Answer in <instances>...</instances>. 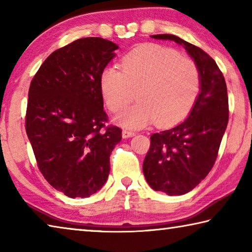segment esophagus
I'll return each instance as SVG.
<instances>
[{
  "instance_id": "1",
  "label": "esophagus",
  "mask_w": 252,
  "mask_h": 252,
  "mask_svg": "<svg viewBox=\"0 0 252 252\" xmlns=\"http://www.w3.org/2000/svg\"><path fill=\"white\" fill-rule=\"evenodd\" d=\"M135 133L134 132H132V131H130V130H123L122 131V138L123 139H127V138H132V136H133Z\"/></svg>"
}]
</instances>
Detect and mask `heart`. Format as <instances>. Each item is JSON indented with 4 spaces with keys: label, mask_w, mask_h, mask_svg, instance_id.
I'll list each match as a JSON object with an SVG mask.
<instances>
[{
    "label": "heart",
    "mask_w": 252,
    "mask_h": 252,
    "mask_svg": "<svg viewBox=\"0 0 252 252\" xmlns=\"http://www.w3.org/2000/svg\"><path fill=\"white\" fill-rule=\"evenodd\" d=\"M121 69L105 66L100 90L110 111L119 112L135 97L139 102L113 118L127 129H141L155 122L170 126L192 109L200 92V73L192 60L157 44L135 48L123 58Z\"/></svg>",
    "instance_id": "heart-1"
}]
</instances>
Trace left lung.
Here are the masks:
<instances>
[{"label": "left lung", "instance_id": "8db88e82", "mask_svg": "<svg viewBox=\"0 0 252 252\" xmlns=\"http://www.w3.org/2000/svg\"><path fill=\"white\" fill-rule=\"evenodd\" d=\"M151 37L182 45L200 73V92L188 118L150 136L142 167L153 190L181 195L197 187L215 164L229 120L227 85L215 60L198 46L173 34Z\"/></svg>", "mask_w": 252, "mask_h": 252}]
</instances>
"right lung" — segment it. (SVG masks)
Segmentation results:
<instances>
[{
    "mask_svg": "<svg viewBox=\"0 0 252 252\" xmlns=\"http://www.w3.org/2000/svg\"><path fill=\"white\" fill-rule=\"evenodd\" d=\"M119 45L83 37L49 55L29 90L25 129L40 171L70 198H88L108 180L110 155L121 141L100 90L102 70Z\"/></svg>",
    "mask_w": 252,
    "mask_h": 252,
    "instance_id": "1",
    "label": "right lung"
}]
</instances>
